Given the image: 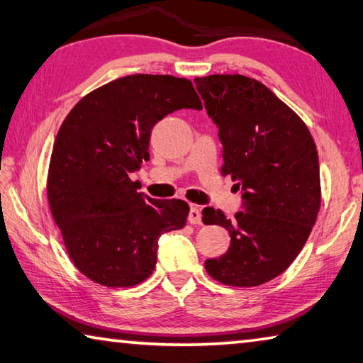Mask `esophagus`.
I'll return each mask as SVG.
<instances>
[{
    "instance_id": "34e87169",
    "label": "esophagus",
    "mask_w": 363,
    "mask_h": 363,
    "mask_svg": "<svg viewBox=\"0 0 363 363\" xmlns=\"http://www.w3.org/2000/svg\"><path fill=\"white\" fill-rule=\"evenodd\" d=\"M189 223L190 224H200L201 223V213L199 210V206L192 205L190 206V211H189Z\"/></svg>"
}]
</instances>
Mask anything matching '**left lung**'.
<instances>
[{
	"instance_id": "left-lung-1",
	"label": "left lung",
	"mask_w": 363,
	"mask_h": 363,
	"mask_svg": "<svg viewBox=\"0 0 363 363\" xmlns=\"http://www.w3.org/2000/svg\"><path fill=\"white\" fill-rule=\"evenodd\" d=\"M224 147L220 174L237 181L243 210L227 219L203 210V224L229 230L227 253L205 261L210 277L229 286L266 284L290 267L320 210V171L306 123L267 86L243 75L195 78Z\"/></svg>"
}]
</instances>
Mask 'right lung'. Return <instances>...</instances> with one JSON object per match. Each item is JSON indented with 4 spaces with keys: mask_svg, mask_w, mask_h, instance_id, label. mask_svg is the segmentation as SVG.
<instances>
[{
    "mask_svg": "<svg viewBox=\"0 0 363 363\" xmlns=\"http://www.w3.org/2000/svg\"><path fill=\"white\" fill-rule=\"evenodd\" d=\"M179 108H203L190 79L138 73L91 91L60 126L49 208L72 262L96 284H143L155 269L160 235L186 225V201L150 199L130 177L149 160L155 123Z\"/></svg>",
    "mask_w": 363,
    "mask_h": 363,
    "instance_id": "1",
    "label": "right lung"
}]
</instances>
